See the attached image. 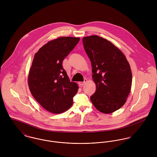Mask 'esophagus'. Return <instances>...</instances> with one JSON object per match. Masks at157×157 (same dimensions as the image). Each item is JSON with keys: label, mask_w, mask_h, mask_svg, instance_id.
I'll return each instance as SVG.
<instances>
[{"label": "esophagus", "mask_w": 157, "mask_h": 157, "mask_svg": "<svg viewBox=\"0 0 157 157\" xmlns=\"http://www.w3.org/2000/svg\"><path fill=\"white\" fill-rule=\"evenodd\" d=\"M87 82V79H85L84 80V82H78V85H79V86H82L83 85H85V83H86Z\"/></svg>", "instance_id": "esophagus-1"}]
</instances>
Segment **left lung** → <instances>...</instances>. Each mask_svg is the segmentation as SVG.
Returning <instances> with one entry per match:
<instances>
[{
  "instance_id": "obj_1",
  "label": "left lung",
  "mask_w": 157,
  "mask_h": 157,
  "mask_svg": "<svg viewBox=\"0 0 157 157\" xmlns=\"http://www.w3.org/2000/svg\"><path fill=\"white\" fill-rule=\"evenodd\" d=\"M90 58L93 80L96 85L90 100L100 112L110 113L126 103L132 85V72L123 53L115 45L98 36L83 38Z\"/></svg>"
}]
</instances>
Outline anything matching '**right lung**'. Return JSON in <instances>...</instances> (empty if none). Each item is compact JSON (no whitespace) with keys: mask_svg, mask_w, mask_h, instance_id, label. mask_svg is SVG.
<instances>
[{"mask_svg":"<svg viewBox=\"0 0 157 157\" xmlns=\"http://www.w3.org/2000/svg\"><path fill=\"white\" fill-rule=\"evenodd\" d=\"M80 39L57 38L48 42L34 55L28 74L29 88L37 101L49 112L60 113L73 104L78 86L70 82L62 62Z\"/></svg>","mask_w":157,"mask_h":157,"instance_id":"add662e5","label":"right lung"}]
</instances>
